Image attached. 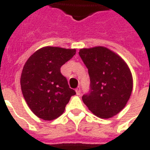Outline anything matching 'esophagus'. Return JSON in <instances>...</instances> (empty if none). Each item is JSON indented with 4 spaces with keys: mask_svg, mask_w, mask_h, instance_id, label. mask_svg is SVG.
I'll list each match as a JSON object with an SVG mask.
<instances>
[{
    "mask_svg": "<svg viewBox=\"0 0 150 150\" xmlns=\"http://www.w3.org/2000/svg\"><path fill=\"white\" fill-rule=\"evenodd\" d=\"M75 92H76V94H77V95H80V94H81V92H80V88H77L76 90H75Z\"/></svg>",
    "mask_w": 150,
    "mask_h": 150,
    "instance_id": "34e87169",
    "label": "esophagus"
}]
</instances>
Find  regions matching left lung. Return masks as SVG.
<instances>
[{
    "instance_id": "1",
    "label": "left lung",
    "mask_w": 150,
    "mask_h": 150,
    "mask_svg": "<svg viewBox=\"0 0 150 150\" xmlns=\"http://www.w3.org/2000/svg\"><path fill=\"white\" fill-rule=\"evenodd\" d=\"M88 70L89 93L82 97L90 111L100 119L118 115L129 100L133 79L122 57L103 46L81 49L79 52Z\"/></svg>"
}]
</instances>
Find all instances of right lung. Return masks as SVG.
I'll return each mask as SVG.
<instances>
[{"instance_id": "right-lung-1", "label": "right lung", "mask_w": 150, "mask_h": 150, "mask_svg": "<svg viewBox=\"0 0 150 150\" xmlns=\"http://www.w3.org/2000/svg\"><path fill=\"white\" fill-rule=\"evenodd\" d=\"M75 53V49L46 46L35 51L24 64L20 78L22 93L40 119L50 121L58 118L75 94L60 71Z\"/></svg>"}]
</instances>
